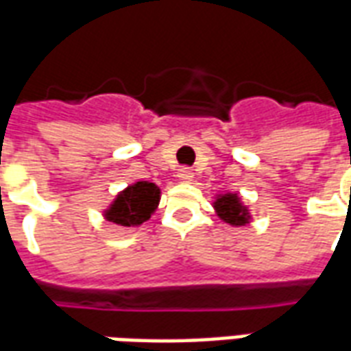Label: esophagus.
<instances>
[{"label":"esophagus","instance_id":"esophagus-1","mask_svg":"<svg viewBox=\"0 0 351 351\" xmlns=\"http://www.w3.org/2000/svg\"><path fill=\"white\" fill-rule=\"evenodd\" d=\"M178 178H179V181H183V183H191L194 178V173L191 172L189 168H181V170L178 172Z\"/></svg>","mask_w":351,"mask_h":351}]
</instances>
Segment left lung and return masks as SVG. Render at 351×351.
I'll return each instance as SVG.
<instances>
[{
	"mask_svg": "<svg viewBox=\"0 0 351 351\" xmlns=\"http://www.w3.org/2000/svg\"><path fill=\"white\" fill-rule=\"evenodd\" d=\"M213 209L217 217L230 226H247L252 221L250 209L243 204L237 193H222L215 196Z\"/></svg>",
	"mask_w": 351,
	"mask_h": 351,
	"instance_id": "left-lung-1",
	"label": "left lung"
}]
</instances>
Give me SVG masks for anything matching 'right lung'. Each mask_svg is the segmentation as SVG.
<instances>
[{"instance_id": "right-lung-1", "label": "right lung", "mask_w": 351, "mask_h": 351, "mask_svg": "<svg viewBox=\"0 0 351 351\" xmlns=\"http://www.w3.org/2000/svg\"><path fill=\"white\" fill-rule=\"evenodd\" d=\"M160 202V189L149 181H134L116 194L102 217L117 226L134 228L149 221Z\"/></svg>"}]
</instances>
